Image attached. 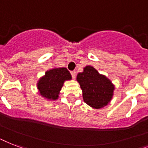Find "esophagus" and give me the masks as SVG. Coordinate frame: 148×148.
<instances>
[{
	"label": "esophagus",
	"instance_id": "esophagus-1",
	"mask_svg": "<svg viewBox=\"0 0 148 148\" xmlns=\"http://www.w3.org/2000/svg\"><path fill=\"white\" fill-rule=\"evenodd\" d=\"M71 76L73 78H75V77H76V71H71Z\"/></svg>",
	"mask_w": 148,
	"mask_h": 148
}]
</instances>
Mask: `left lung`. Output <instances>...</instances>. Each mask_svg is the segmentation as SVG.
Returning <instances> with one entry per match:
<instances>
[{
  "mask_svg": "<svg viewBox=\"0 0 148 148\" xmlns=\"http://www.w3.org/2000/svg\"><path fill=\"white\" fill-rule=\"evenodd\" d=\"M83 92L85 103L96 109L106 106L112 98L114 87L105 76L90 66L84 68V71L77 77Z\"/></svg>",
  "mask_w": 148,
  "mask_h": 148,
  "instance_id": "left-lung-1",
  "label": "left lung"
}]
</instances>
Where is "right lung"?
Listing matches in <instances>:
<instances>
[{"label": "right lung", "instance_id": "1", "mask_svg": "<svg viewBox=\"0 0 148 148\" xmlns=\"http://www.w3.org/2000/svg\"><path fill=\"white\" fill-rule=\"evenodd\" d=\"M71 79V75L67 68H54L46 72L45 76L40 78L38 88L42 97L49 100H56L64 81Z\"/></svg>", "mask_w": 148, "mask_h": 148}]
</instances>
